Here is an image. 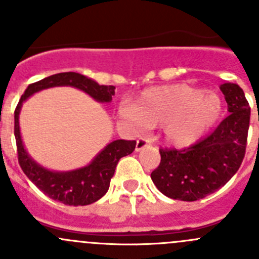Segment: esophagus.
I'll return each instance as SVG.
<instances>
[{"instance_id":"1","label":"esophagus","mask_w":259,"mask_h":259,"mask_svg":"<svg viewBox=\"0 0 259 259\" xmlns=\"http://www.w3.org/2000/svg\"><path fill=\"white\" fill-rule=\"evenodd\" d=\"M149 145V142L146 139H143V138H140V139H138L137 142V145H135V151H140L143 150V149L145 148V146Z\"/></svg>"}]
</instances>
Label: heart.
<instances>
[{"label":"heart","instance_id":"1","mask_svg":"<svg viewBox=\"0 0 259 259\" xmlns=\"http://www.w3.org/2000/svg\"><path fill=\"white\" fill-rule=\"evenodd\" d=\"M122 119L140 126H160L164 144L187 149L213 129L223 114V101L213 91L185 82L151 86L119 109Z\"/></svg>","mask_w":259,"mask_h":259}]
</instances>
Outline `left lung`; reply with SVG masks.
<instances>
[{
  "mask_svg": "<svg viewBox=\"0 0 259 259\" xmlns=\"http://www.w3.org/2000/svg\"><path fill=\"white\" fill-rule=\"evenodd\" d=\"M229 116L208 138L184 150H160L151 180L171 199L194 202L223 187L241 166L245 154L250 108L239 85L219 86Z\"/></svg>",
  "mask_w": 259,
  "mask_h": 259,
  "instance_id": "left-lung-1",
  "label": "left lung"
}]
</instances>
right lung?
I'll use <instances>...</instances> for the list:
<instances>
[{"mask_svg": "<svg viewBox=\"0 0 259 259\" xmlns=\"http://www.w3.org/2000/svg\"><path fill=\"white\" fill-rule=\"evenodd\" d=\"M71 86L88 94L98 103L113 100L115 86L100 85L95 80L77 72H60L28 85L15 110V138L18 161L27 178L48 197L66 205H88L106 194L117 163L122 156L134 151L135 140L117 139L109 143L85 166L66 171L51 170L38 164L26 150L20 130V113L22 104L33 94L50 88Z\"/></svg>", "mask_w": 259, "mask_h": 259, "instance_id": "1", "label": "right lung"}]
</instances>
